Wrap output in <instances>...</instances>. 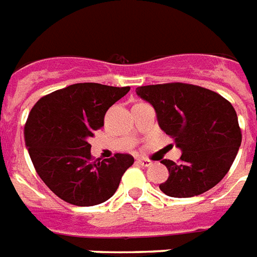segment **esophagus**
I'll use <instances>...</instances> for the list:
<instances>
[{
	"mask_svg": "<svg viewBox=\"0 0 257 257\" xmlns=\"http://www.w3.org/2000/svg\"><path fill=\"white\" fill-rule=\"evenodd\" d=\"M137 163L140 164V165H142V167H150V165H152V161H150L149 158H137Z\"/></svg>",
	"mask_w": 257,
	"mask_h": 257,
	"instance_id": "esophagus-1",
	"label": "esophagus"
}]
</instances>
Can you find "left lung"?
<instances>
[{
    "instance_id": "1",
    "label": "left lung",
    "mask_w": 257,
    "mask_h": 257,
    "mask_svg": "<svg viewBox=\"0 0 257 257\" xmlns=\"http://www.w3.org/2000/svg\"><path fill=\"white\" fill-rule=\"evenodd\" d=\"M137 94L153 105L160 127L183 152L179 163L161 161L169 177L160 190L191 198L217 186L242 140L233 105L217 92L184 82L138 86Z\"/></svg>"
}]
</instances>
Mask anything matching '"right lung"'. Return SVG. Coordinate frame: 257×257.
I'll list each match as a JSON object with an SVG mask.
<instances>
[{
    "label": "right lung",
    "mask_w": 257,
    "mask_h": 257,
    "mask_svg": "<svg viewBox=\"0 0 257 257\" xmlns=\"http://www.w3.org/2000/svg\"><path fill=\"white\" fill-rule=\"evenodd\" d=\"M128 90L81 82L46 94L32 107L24 127L26 145L36 173L58 198L94 206L115 194L134 158L116 153L93 161L88 140L104 126L108 108Z\"/></svg>",
    "instance_id": "obj_1"
}]
</instances>
